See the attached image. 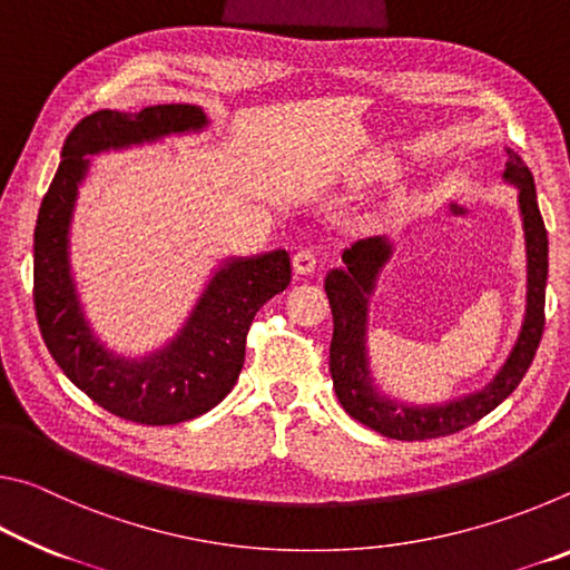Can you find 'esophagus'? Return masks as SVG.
<instances>
[{
    "label": "esophagus",
    "instance_id": "obj_1",
    "mask_svg": "<svg viewBox=\"0 0 570 570\" xmlns=\"http://www.w3.org/2000/svg\"><path fill=\"white\" fill-rule=\"evenodd\" d=\"M292 264H294V272H296V274L308 276V274H314L316 268H320V258H316L314 250L298 248L296 254H294V258H292Z\"/></svg>",
    "mask_w": 570,
    "mask_h": 570
}]
</instances>
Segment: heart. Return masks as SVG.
Listing matches in <instances>:
<instances>
[{"instance_id":"obj_1","label":"heart","mask_w":570,"mask_h":570,"mask_svg":"<svg viewBox=\"0 0 570 570\" xmlns=\"http://www.w3.org/2000/svg\"><path fill=\"white\" fill-rule=\"evenodd\" d=\"M384 170H387V166H377V168H374V173H384Z\"/></svg>"}]
</instances>
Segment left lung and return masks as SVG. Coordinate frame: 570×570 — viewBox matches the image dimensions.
Wrapping results in <instances>:
<instances>
[{
  "label": "left lung",
  "mask_w": 570,
  "mask_h": 570,
  "mask_svg": "<svg viewBox=\"0 0 570 570\" xmlns=\"http://www.w3.org/2000/svg\"><path fill=\"white\" fill-rule=\"evenodd\" d=\"M503 183L518 190V214L525 240V312L513 346L503 364L482 387L460 397L435 404H414L384 392L372 374L366 330H370V302L377 292V278L394 254L387 236L354 240L342 250V266L330 268L324 278L332 304L334 334L330 346V372L336 400L356 422L392 440H430L460 432L485 417L525 377L530 362L543 336V306L548 282V234L538 208L533 173L510 153Z\"/></svg>",
  "instance_id": "8db88e82"
}]
</instances>
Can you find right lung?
<instances>
[{
  "label": "right lung",
  "instance_id": "1",
  "mask_svg": "<svg viewBox=\"0 0 570 570\" xmlns=\"http://www.w3.org/2000/svg\"><path fill=\"white\" fill-rule=\"evenodd\" d=\"M208 125L204 108L188 102L88 115L67 135L60 168L37 216L35 312L47 350L77 390L130 422L178 424L214 410L238 380L256 312L292 282L284 248L226 256L210 272L180 330L158 350L120 354L92 330L70 256L75 206L90 158L156 146L170 135L204 132Z\"/></svg>",
  "mask_w": 570,
  "mask_h": 570
}]
</instances>
